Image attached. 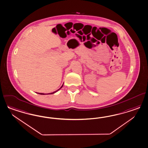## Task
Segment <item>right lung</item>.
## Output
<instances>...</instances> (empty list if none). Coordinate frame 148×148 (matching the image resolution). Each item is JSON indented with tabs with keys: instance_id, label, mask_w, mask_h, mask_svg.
<instances>
[{
	"instance_id": "add662e5",
	"label": "right lung",
	"mask_w": 148,
	"mask_h": 148,
	"mask_svg": "<svg viewBox=\"0 0 148 148\" xmlns=\"http://www.w3.org/2000/svg\"><path fill=\"white\" fill-rule=\"evenodd\" d=\"M63 85V84L62 86L61 87V88H59V89H58V90H57L55 91V92H53V93H49V94H54V93H56V92H58V90H60V89H61V88L62 87ZM38 93V94H42V95H44V94H44V93Z\"/></svg>"
}]
</instances>
